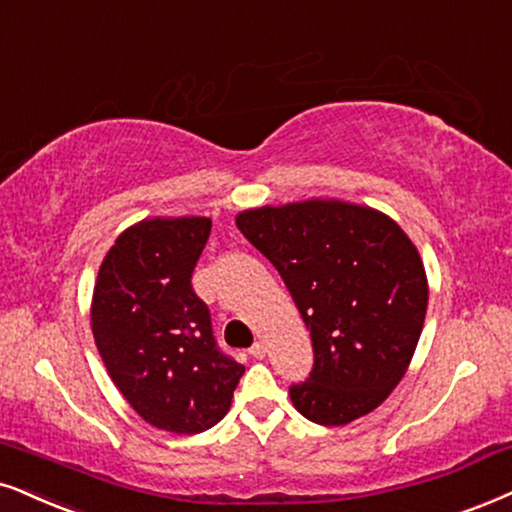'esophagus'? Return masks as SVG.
I'll return each mask as SVG.
<instances>
[{
  "instance_id": "esophagus-1",
  "label": "esophagus",
  "mask_w": 512,
  "mask_h": 512,
  "mask_svg": "<svg viewBox=\"0 0 512 512\" xmlns=\"http://www.w3.org/2000/svg\"><path fill=\"white\" fill-rule=\"evenodd\" d=\"M250 357H255V359H264V354H267V347H264V342L262 340H257L255 345H252L250 349Z\"/></svg>"
}]
</instances>
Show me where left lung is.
Segmentation results:
<instances>
[{
	"label": "left lung",
	"instance_id": "left-lung-1",
	"mask_svg": "<svg viewBox=\"0 0 512 512\" xmlns=\"http://www.w3.org/2000/svg\"><path fill=\"white\" fill-rule=\"evenodd\" d=\"M236 224L281 274L312 335V373L290 385L295 409L319 425L378 409L404 378L428 309L411 238L383 212L342 200L264 205Z\"/></svg>",
	"mask_w": 512,
	"mask_h": 512
}]
</instances>
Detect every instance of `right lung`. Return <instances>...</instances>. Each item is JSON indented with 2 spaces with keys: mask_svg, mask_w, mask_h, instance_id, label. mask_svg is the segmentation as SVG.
I'll use <instances>...</instances> for the list:
<instances>
[{
  "mask_svg": "<svg viewBox=\"0 0 512 512\" xmlns=\"http://www.w3.org/2000/svg\"><path fill=\"white\" fill-rule=\"evenodd\" d=\"M208 217L144 219L103 257L92 297L96 347L115 387L153 428L196 435L226 416L245 366L219 349L191 286Z\"/></svg>",
  "mask_w": 512,
  "mask_h": 512,
  "instance_id": "1",
  "label": "right lung"
}]
</instances>
